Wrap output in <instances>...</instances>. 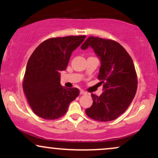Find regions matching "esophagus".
Listing matches in <instances>:
<instances>
[{
  "instance_id": "1",
  "label": "esophagus",
  "mask_w": 158,
  "mask_h": 158,
  "mask_svg": "<svg viewBox=\"0 0 158 158\" xmlns=\"http://www.w3.org/2000/svg\"><path fill=\"white\" fill-rule=\"evenodd\" d=\"M80 94H86V92L84 91L83 90H80Z\"/></svg>"
}]
</instances>
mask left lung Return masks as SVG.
<instances>
[{
  "label": "left lung",
  "mask_w": 158,
  "mask_h": 158,
  "mask_svg": "<svg viewBox=\"0 0 158 158\" xmlns=\"http://www.w3.org/2000/svg\"><path fill=\"white\" fill-rule=\"evenodd\" d=\"M89 46L100 59L98 79L104 92L99 97L91 94L93 104L85 113L95 120L112 121L126 111L137 92L135 64L125 48L114 40L90 36L81 48Z\"/></svg>",
  "instance_id": "obj_1"
}]
</instances>
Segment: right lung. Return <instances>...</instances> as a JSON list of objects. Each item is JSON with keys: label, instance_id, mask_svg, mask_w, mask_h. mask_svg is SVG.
Instances as JSON below:
<instances>
[{"label": "right lung", "instance_id": "1", "mask_svg": "<svg viewBox=\"0 0 158 158\" xmlns=\"http://www.w3.org/2000/svg\"><path fill=\"white\" fill-rule=\"evenodd\" d=\"M85 35L51 38L41 43L27 62L23 90L32 111L44 119H59L79 94L77 88L60 85L59 72L66 69L72 52Z\"/></svg>", "mask_w": 158, "mask_h": 158}]
</instances>
